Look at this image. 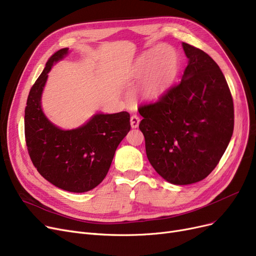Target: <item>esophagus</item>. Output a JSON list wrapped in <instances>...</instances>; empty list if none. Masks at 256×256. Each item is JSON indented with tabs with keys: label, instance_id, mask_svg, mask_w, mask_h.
Returning a JSON list of instances; mask_svg holds the SVG:
<instances>
[{
	"label": "esophagus",
	"instance_id": "esophagus-1",
	"mask_svg": "<svg viewBox=\"0 0 256 256\" xmlns=\"http://www.w3.org/2000/svg\"><path fill=\"white\" fill-rule=\"evenodd\" d=\"M140 122V117L138 115H132L130 117V126L132 128H136L139 126Z\"/></svg>",
	"mask_w": 256,
	"mask_h": 256
}]
</instances>
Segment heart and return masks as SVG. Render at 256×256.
<instances>
[{
    "mask_svg": "<svg viewBox=\"0 0 256 256\" xmlns=\"http://www.w3.org/2000/svg\"><path fill=\"white\" fill-rule=\"evenodd\" d=\"M180 67L176 50L162 44L144 52L132 67L134 80H143V93L147 98H158L176 80Z\"/></svg>",
    "mask_w": 256,
    "mask_h": 256,
    "instance_id": "heart-1",
    "label": "heart"
}]
</instances>
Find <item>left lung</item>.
I'll return each instance as SVG.
<instances>
[{
  "instance_id": "obj_1",
  "label": "left lung",
  "mask_w": 256,
  "mask_h": 256,
  "mask_svg": "<svg viewBox=\"0 0 256 256\" xmlns=\"http://www.w3.org/2000/svg\"><path fill=\"white\" fill-rule=\"evenodd\" d=\"M189 63L180 84L139 106L150 163L167 182L190 184L216 168L234 124L232 96L218 64L182 42Z\"/></svg>"
}]
</instances>
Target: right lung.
Here are the masks:
<instances>
[{
	"mask_svg": "<svg viewBox=\"0 0 256 256\" xmlns=\"http://www.w3.org/2000/svg\"><path fill=\"white\" fill-rule=\"evenodd\" d=\"M67 52L65 48L50 56L32 86L24 109V137L33 165L48 182L65 191L83 193L106 178L117 146L130 130V114H96L70 130L52 124L40 100L52 64Z\"/></svg>",
	"mask_w": 256,
	"mask_h": 256,
	"instance_id": "right-lung-1",
	"label": "right lung"
}]
</instances>
